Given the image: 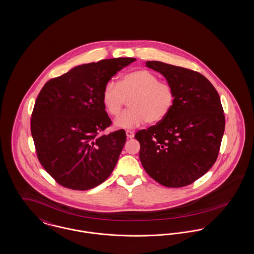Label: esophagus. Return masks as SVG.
Returning a JSON list of instances; mask_svg holds the SVG:
<instances>
[{"instance_id":"esophagus-1","label":"esophagus","mask_w":254,"mask_h":254,"mask_svg":"<svg viewBox=\"0 0 254 254\" xmlns=\"http://www.w3.org/2000/svg\"><path fill=\"white\" fill-rule=\"evenodd\" d=\"M126 134H127V137L128 139H131V138L134 137V132H133V131H130V130H127V131H126Z\"/></svg>"}]
</instances>
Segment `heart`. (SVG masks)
Instances as JSON below:
<instances>
[{
    "label": "heart",
    "mask_w": 254,
    "mask_h": 254,
    "mask_svg": "<svg viewBox=\"0 0 254 254\" xmlns=\"http://www.w3.org/2000/svg\"><path fill=\"white\" fill-rule=\"evenodd\" d=\"M129 98L130 109L114 122L117 128L133 129L148 121L161 122L173 107L175 92L170 84L159 81L156 74L142 68L127 72L118 84L108 82L102 92L103 106L111 116H117L126 98Z\"/></svg>",
    "instance_id": "obj_1"
}]
</instances>
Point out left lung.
Wrapping results in <instances>:
<instances>
[{
	"instance_id": "left-lung-1",
	"label": "left lung",
	"mask_w": 254,
	"mask_h": 254,
	"mask_svg": "<svg viewBox=\"0 0 254 254\" xmlns=\"http://www.w3.org/2000/svg\"><path fill=\"white\" fill-rule=\"evenodd\" d=\"M146 66L165 77L175 101L167 117L135 134L140 161L160 185L186 187L206 174L217 158L225 127L220 98L199 72L158 61H148Z\"/></svg>"
}]
</instances>
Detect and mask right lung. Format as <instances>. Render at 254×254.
Masks as SVG:
<instances>
[{"label":"right lung","instance_id":"add662e5","mask_svg":"<svg viewBox=\"0 0 254 254\" xmlns=\"http://www.w3.org/2000/svg\"><path fill=\"white\" fill-rule=\"evenodd\" d=\"M135 61L106 59L83 64L41 89L31 132L39 162L61 186L91 190L114 170L127 136L124 129L98 135L111 125L102 92L113 75Z\"/></svg>","mask_w":254,"mask_h":254}]
</instances>
